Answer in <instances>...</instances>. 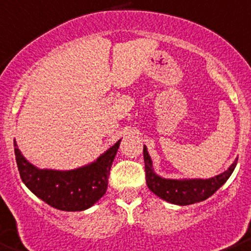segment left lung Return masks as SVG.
Here are the masks:
<instances>
[{
  "label": "left lung",
  "mask_w": 251,
  "mask_h": 251,
  "mask_svg": "<svg viewBox=\"0 0 251 251\" xmlns=\"http://www.w3.org/2000/svg\"><path fill=\"white\" fill-rule=\"evenodd\" d=\"M145 163V178L149 190L154 193L163 201L177 205H189V204L199 203L209 197H212L221 186H222L237 165V159L229 166L228 170L223 174L217 175L210 178H189V180H172L158 176L153 170L151 155L148 154L147 147L143 151Z\"/></svg>",
  "instance_id": "obj_1"
}]
</instances>
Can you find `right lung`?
Here are the masks:
<instances>
[{
    "label": "right lung",
    "instance_id": "1",
    "mask_svg": "<svg viewBox=\"0 0 251 251\" xmlns=\"http://www.w3.org/2000/svg\"><path fill=\"white\" fill-rule=\"evenodd\" d=\"M120 142L90 165L70 171L39 170L25 159L14 142L15 158L23 182L39 199L60 210L79 212L90 208L106 194L109 170Z\"/></svg>",
    "mask_w": 251,
    "mask_h": 251
}]
</instances>
